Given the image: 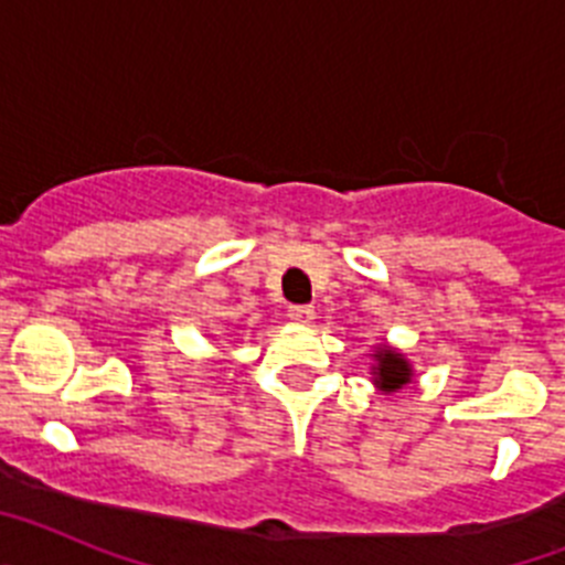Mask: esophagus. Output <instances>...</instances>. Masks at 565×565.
<instances>
[{"instance_id":"34e87169","label":"esophagus","mask_w":565,"mask_h":565,"mask_svg":"<svg viewBox=\"0 0 565 565\" xmlns=\"http://www.w3.org/2000/svg\"><path fill=\"white\" fill-rule=\"evenodd\" d=\"M288 317H291L294 322H299V326H308V322L317 317V311H313V306H294L291 311H288Z\"/></svg>"}]
</instances>
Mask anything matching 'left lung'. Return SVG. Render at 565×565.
I'll use <instances>...</instances> for the list:
<instances>
[{"label":"left lung","mask_w":565,"mask_h":565,"mask_svg":"<svg viewBox=\"0 0 565 565\" xmlns=\"http://www.w3.org/2000/svg\"><path fill=\"white\" fill-rule=\"evenodd\" d=\"M376 359H379L376 384L382 387V391L393 393V391H398L402 384L411 382V367H407V362H404L398 353L379 351Z\"/></svg>","instance_id":"8db88e82"}]
</instances>
